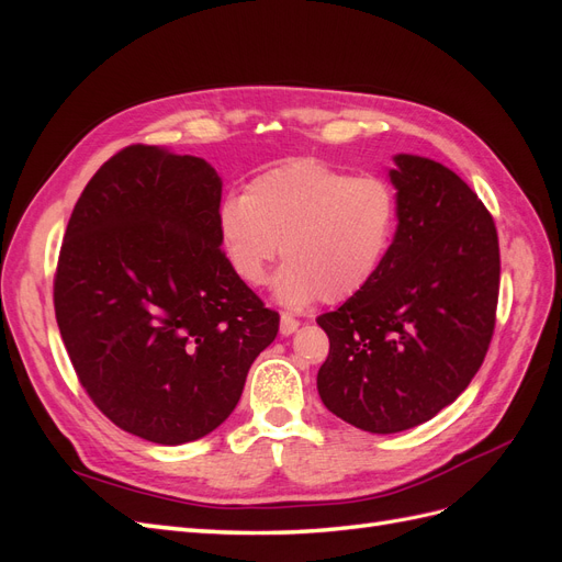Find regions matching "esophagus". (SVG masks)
I'll use <instances>...</instances> for the list:
<instances>
[{"instance_id": "esophagus-1", "label": "esophagus", "mask_w": 562, "mask_h": 562, "mask_svg": "<svg viewBox=\"0 0 562 562\" xmlns=\"http://www.w3.org/2000/svg\"><path fill=\"white\" fill-rule=\"evenodd\" d=\"M300 328V321L295 318V316H291V314H281V335H293L295 330Z\"/></svg>"}]
</instances>
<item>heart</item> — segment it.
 I'll return each instance as SVG.
<instances>
[{"label": "heart", "instance_id": "heart-1", "mask_svg": "<svg viewBox=\"0 0 562 562\" xmlns=\"http://www.w3.org/2000/svg\"><path fill=\"white\" fill-rule=\"evenodd\" d=\"M398 229V196L382 178L318 159H295L255 176L246 194L217 209V239L232 274L248 288L269 281L283 252L277 297L288 307L347 302L375 281Z\"/></svg>", "mask_w": 562, "mask_h": 562}]
</instances>
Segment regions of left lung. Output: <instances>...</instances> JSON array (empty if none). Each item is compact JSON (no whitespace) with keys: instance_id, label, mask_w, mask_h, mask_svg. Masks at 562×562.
Returning a JSON list of instances; mask_svg holds the SVG:
<instances>
[{"instance_id":"obj_1","label":"left lung","mask_w":562,"mask_h":562,"mask_svg":"<svg viewBox=\"0 0 562 562\" xmlns=\"http://www.w3.org/2000/svg\"><path fill=\"white\" fill-rule=\"evenodd\" d=\"M398 229L380 274L321 314L330 339L316 386L333 415L370 434L436 417L479 372L499 297L495 220L443 164L396 155Z\"/></svg>"}]
</instances>
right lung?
Returning a JSON list of instances; mask_svg holds the SVG:
<instances>
[{"mask_svg":"<svg viewBox=\"0 0 562 562\" xmlns=\"http://www.w3.org/2000/svg\"><path fill=\"white\" fill-rule=\"evenodd\" d=\"M223 180L199 157L131 145L83 187L54 307L77 378L119 429L159 446L223 424L279 333L217 239Z\"/></svg>","mask_w":562,"mask_h":562,"instance_id":"obj_1","label":"right lung"}]
</instances>
